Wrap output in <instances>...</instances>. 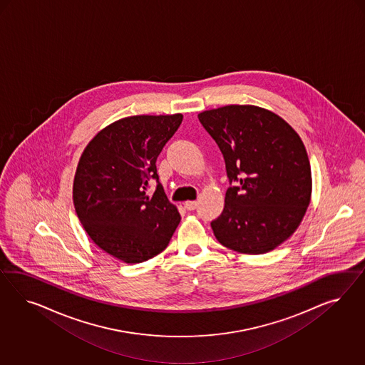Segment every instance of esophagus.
<instances>
[{"label": "esophagus", "mask_w": 365, "mask_h": 365, "mask_svg": "<svg viewBox=\"0 0 365 365\" xmlns=\"http://www.w3.org/2000/svg\"><path fill=\"white\" fill-rule=\"evenodd\" d=\"M197 206H198V202H197V200H187V202H185V207H186L187 210H195Z\"/></svg>", "instance_id": "34e87169"}]
</instances>
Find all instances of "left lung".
<instances>
[{"instance_id": "left-lung-1", "label": "left lung", "mask_w": 365, "mask_h": 365, "mask_svg": "<svg viewBox=\"0 0 365 365\" xmlns=\"http://www.w3.org/2000/svg\"><path fill=\"white\" fill-rule=\"evenodd\" d=\"M199 122L221 150L230 186L211 222L218 242L264 255L296 232L309 206V158L299 133L274 112L255 106L205 110Z\"/></svg>"}]
</instances>
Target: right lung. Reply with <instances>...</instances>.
I'll return each mask as SVG.
<instances>
[{
    "mask_svg": "<svg viewBox=\"0 0 365 365\" xmlns=\"http://www.w3.org/2000/svg\"><path fill=\"white\" fill-rule=\"evenodd\" d=\"M183 119L138 115L112 123L86 147L73 180V203L91 240L125 264L162 253L180 215L159 183L156 159ZM158 182L150 199L148 180Z\"/></svg>",
    "mask_w": 365,
    "mask_h": 365,
    "instance_id": "add662e5",
    "label": "right lung"
}]
</instances>
